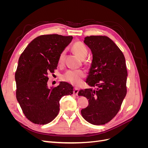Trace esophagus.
Segmentation results:
<instances>
[{
  "mask_svg": "<svg viewBox=\"0 0 148 148\" xmlns=\"http://www.w3.org/2000/svg\"><path fill=\"white\" fill-rule=\"evenodd\" d=\"M78 92H79L78 88H74V89H73V94H74V95H78Z\"/></svg>",
  "mask_w": 148,
  "mask_h": 148,
  "instance_id": "34e87169",
  "label": "esophagus"
}]
</instances>
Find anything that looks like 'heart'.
Wrapping results in <instances>:
<instances>
[{"instance_id": "1", "label": "heart", "mask_w": 148, "mask_h": 148, "mask_svg": "<svg viewBox=\"0 0 148 148\" xmlns=\"http://www.w3.org/2000/svg\"><path fill=\"white\" fill-rule=\"evenodd\" d=\"M73 52L81 59H84L88 55V49L84 44L80 42H75L72 47ZM65 55V51H62L58 59V63L62 64L64 62ZM85 77V73L82 70H69L65 72L62 78L66 82H68L74 85H78L82 83L83 78Z\"/></svg>"}]
</instances>
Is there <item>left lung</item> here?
I'll return each instance as SVG.
<instances>
[{
	"label": "left lung",
	"mask_w": 148,
	"mask_h": 148,
	"mask_svg": "<svg viewBox=\"0 0 148 148\" xmlns=\"http://www.w3.org/2000/svg\"><path fill=\"white\" fill-rule=\"evenodd\" d=\"M92 60L86 82L90 87L78 92L88 99L81 110L83 117L92 125H104L117 115L127 95V70L122 52L107 36H91L84 39Z\"/></svg>",
	"instance_id": "8db88e82"
}]
</instances>
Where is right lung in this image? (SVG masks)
I'll return each mask as SVG.
<instances>
[{
  "label": "right lung",
  "mask_w": 148,
  "mask_h": 148,
  "mask_svg": "<svg viewBox=\"0 0 148 148\" xmlns=\"http://www.w3.org/2000/svg\"><path fill=\"white\" fill-rule=\"evenodd\" d=\"M73 36L59 34L40 36L21 53L15 75L16 96L26 117L38 125L50 123L59 114L62 96L71 95L73 87L66 82L49 87L47 77L57 66L60 53Z\"/></svg>",
  "instance_id": "1"
}]
</instances>
